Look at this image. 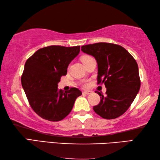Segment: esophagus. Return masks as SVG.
<instances>
[{
    "label": "esophagus",
    "mask_w": 160,
    "mask_h": 160,
    "mask_svg": "<svg viewBox=\"0 0 160 160\" xmlns=\"http://www.w3.org/2000/svg\"><path fill=\"white\" fill-rule=\"evenodd\" d=\"M82 93L85 94H90L92 93V92L90 91V90H87V91H84Z\"/></svg>",
    "instance_id": "34e87169"
}]
</instances>
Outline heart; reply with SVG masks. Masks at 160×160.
Instances as JSON below:
<instances>
[{
  "label": "heart",
  "instance_id": "1",
  "mask_svg": "<svg viewBox=\"0 0 160 160\" xmlns=\"http://www.w3.org/2000/svg\"><path fill=\"white\" fill-rule=\"evenodd\" d=\"M90 57H91V56H82V57H81V61L84 62L85 61H86L87 59L90 58ZM88 83L84 84V87H88Z\"/></svg>",
  "mask_w": 160,
  "mask_h": 160
}]
</instances>
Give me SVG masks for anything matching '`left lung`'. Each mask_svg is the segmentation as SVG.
<instances>
[{
    "label": "left lung",
    "instance_id": "left-lung-1",
    "mask_svg": "<svg viewBox=\"0 0 160 160\" xmlns=\"http://www.w3.org/2000/svg\"><path fill=\"white\" fill-rule=\"evenodd\" d=\"M82 52L96 59L98 66L97 84L104 83L106 95L100 96L96 113L106 119L118 118L133 102L140 88L138 66L134 58L121 46L100 42L81 47Z\"/></svg>",
    "mask_w": 160,
    "mask_h": 160
}]
</instances>
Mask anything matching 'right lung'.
<instances>
[{
	"label": "right lung",
	"instance_id": "add662e5",
	"mask_svg": "<svg viewBox=\"0 0 160 160\" xmlns=\"http://www.w3.org/2000/svg\"><path fill=\"white\" fill-rule=\"evenodd\" d=\"M80 46H49L37 51L27 60L21 78L29 105L40 117L59 121L69 114L77 97L82 94L76 88L68 92L58 89L61 77L80 53Z\"/></svg>",
	"mask_w": 160,
	"mask_h": 160
}]
</instances>
